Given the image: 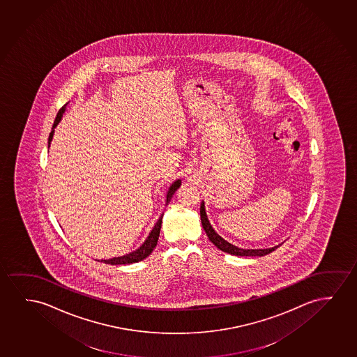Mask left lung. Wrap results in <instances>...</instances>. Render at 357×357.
I'll return each mask as SVG.
<instances>
[{"label": "left lung", "mask_w": 357, "mask_h": 357, "mask_svg": "<svg viewBox=\"0 0 357 357\" xmlns=\"http://www.w3.org/2000/svg\"><path fill=\"white\" fill-rule=\"evenodd\" d=\"M201 220L203 229H204L206 236L211 240V243L215 245L216 248H219L220 251L230 253L232 256L263 257L266 256V255H269L271 252L275 251L276 248L280 246V245H276V246L271 247V248H256V250H252L251 248V250H248V248H241V247L235 246V245H232L230 242L226 241L213 229L211 221H209L208 215H206V206H204V202L203 201L201 203Z\"/></svg>", "instance_id": "8db88e82"}]
</instances>
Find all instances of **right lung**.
<instances>
[{
  "label": "right lung",
  "mask_w": 357,
  "mask_h": 357,
  "mask_svg": "<svg viewBox=\"0 0 357 357\" xmlns=\"http://www.w3.org/2000/svg\"><path fill=\"white\" fill-rule=\"evenodd\" d=\"M66 106H67V104H65V105L61 107L59 114L56 116L55 121H54L52 130H51L50 136H49V148H50L51 141H52V137H54V133H55L56 126L60 123L61 120H62V116L65 114ZM180 186H181V180H176V181L169 187V190L166 192L165 206H167V204L170 203L171 198L175 195V192L180 188ZM162 215H164V213L161 214L159 220L156 221L155 225L151 229V231L149 232V236L146 237V241L143 242L142 246L139 247V248H137L136 251L131 252V253L125 255V256L114 257V258H110V259H101V261H102V263H105V264H111V266H122V264H132V263L143 261V259L149 256L151 252H153V250L155 248L156 243H158V238H159V235H160Z\"/></svg>",
  "instance_id": "add662e5"
}]
</instances>
